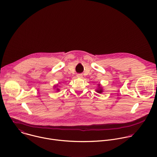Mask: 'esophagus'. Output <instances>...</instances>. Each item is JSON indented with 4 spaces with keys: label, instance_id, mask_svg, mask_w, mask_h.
<instances>
[{
    "label": "esophagus",
    "instance_id": "esophagus-1",
    "mask_svg": "<svg viewBox=\"0 0 157 157\" xmlns=\"http://www.w3.org/2000/svg\"><path fill=\"white\" fill-rule=\"evenodd\" d=\"M76 76H77V78H82V74H78V75H76Z\"/></svg>",
    "mask_w": 157,
    "mask_h": 157
}]
</instances>
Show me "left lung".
Returning <instances> with one entry per match:
<instances>
[{
    "instance_id": "obj_1",
    "label": "left lung",
    "mask_w": 157,
    "mask_h": 157,
    "mask_svg": "<svg viewBox=\"0 0 157 157\" xmlns=\"http://www.w3.org/2000/svg\"><path fill=\"white\" fill-rule=\"evenodd\" d=\"M96 92L98 94H101L103 92V87L101 86V85L100 84H98V88L96 89Z\"/></svg>"
}]
</instances>
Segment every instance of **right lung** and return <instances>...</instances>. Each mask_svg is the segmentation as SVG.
<instances>
[{"label":"right lung","instance_id":"add662e5","mask_svg":"<svg viewBox=\"0 0 157 157\" xmlns=\"http://www.w3.org/2000/svg\"><path fill=\"white\" fill-rule=\"evenodd\" d=\"M58 86H59V84H57L56 85H54V86H53V87H54V89H56V90H57L56 92H59V91H60V89H59Z\"/></svg>","mask_w":157,"mask_h":157}]
</instances>
